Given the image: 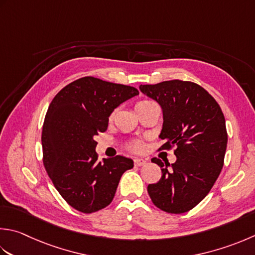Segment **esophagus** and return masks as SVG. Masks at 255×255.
Masks as SVG:
<instances>
[{
  "instance_id": "obj_1",
  "label": "esophagus",
  "mask_w": 255,
  "mask_h": 255,
  "mask_svg": "<svg viewBox=\"0 0 255 255\" xmlns=\"http://www.w3.org/2000/svg\"><path fill=\"white\" fill-rule=\"evenodd\" d=\"M146 162H147L146 159H142V158H136V159H134V160H133L134 166H138V167L143 166V164H146Z\"/></svg>"
}]
</instances>
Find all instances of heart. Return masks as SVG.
<instances>
[{
  "mask_svg": "<svg viewBox=\"0 0 255 255\" xmlns=\"http://www.w3.org/2000/svg\"><path fill=\"white\" fill-rule=\"evenodd\" d=\"M146 103H149L148 101H142V102H139L136 104V106H134V108H136L137 106H139V105H142V104H146ZM129 148H130V150L134 151V152H140L142 149H143V142L141 140H133L130 142V144H129Z\"/></svg>",
  "mask_w": 255,
  "mask_h": 255,
  "instance_id": "1",
  "label": "heart"
}]
</instances>
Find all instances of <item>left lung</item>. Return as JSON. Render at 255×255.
Here are the masks:
<instances>
[{"label":"left lung","mask_w":255,"mask_h":255,"mask_svg":"<svg viewBox=\"0 0 255 255\" xmlns=\"http://www.w3.org/2000/svg\"><path fill=\"white\" fill-rule=\"evenodd\" d=\"M139 89L162 108L161 149L176 147L174 163L153 158L162 176L147 190L154 206L183 213L200 203L221 172L227 150L226 119L219 104L200 85L179 79Z\"/></svg>","instance_id":"8db88e82"}]
</instances>
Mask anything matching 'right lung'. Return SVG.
I'll return each instance as SVG.
<instances>
[{"mask_svg": "<svg viewBox=\"0 0 255 255\" xmlns=\"http://www.w3.org/2000/svg\"><path fill=\"white\" fill-rule=\"evenodd\" d=\"M137 88L86 76L65 86L54 97L43 125V163L69 206L84 213L113 201L131 159L116 156L98 161L94 137L106 131L119 105L138 95Z\"/></svg>", "mask_w": 255, "mask_h": 255, "instance_id": "right-lung-1", "label": "right lung"}]
</instances>
